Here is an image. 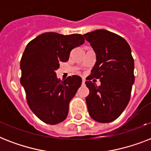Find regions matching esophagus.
Returning <instances> with one entry per match:
<instances>
[{
    "mask_svg": "<svg viewBox=\"0 0 151 151\" xmlns=\"http://www.w3.org/2000/svg\"><path fill=\"white\" fill-rule=\"evenodd\" d=\"M82 85H85V79H83V80H82Z\"/></svg>",
    "mask_w": 151,
    "mask_h": 151,
    "instance_id": "34e87169",
    "label": "esophagus"
}]
</instances>
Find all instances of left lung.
I'll return each instance as SVG.
<instances>
[{
  "label": "left lung",
  "instance_id": "1",
  "mask_svg": "<svg viewBox=\"0 0 151 151\" xmlns=\"http://www.w3.org/2000/svg\"><path fill=\"white\" fill-rule=\"evenodd\" d=\"M84 37L96 55L85 82L89 89L86 97L88 113L96 122H111L122 114L130 99L135 81L131 48L123 37L106 29H96ZM92 78L100 79L101 85L97 86L91 82Z\"/></svg>",
  "mask_w": 151,
  "mask_h": 151
}]
</instances>
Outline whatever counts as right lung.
I'll use <instances>...</instances> for the list:
<instances>
[{"mask_svg":"<svg viewBox=\"0 0 151 151\" xmlns=\"http://www.w3.org/2000/svg\"><path fill=\"white\" fill-rule=\"evenodd\" d=\"M84 42L81 34L48 32L36 37L25 48L20 61V82L30 110L47 124H58L67 117L69 103L82 80L73 75L61 81L55 70L60 62L68 61L71 50Z\"/></svg>","mask_w":151,"mask_h":151,"instance_id":"right-lung-1","label":"right lung"}]
</instances>
